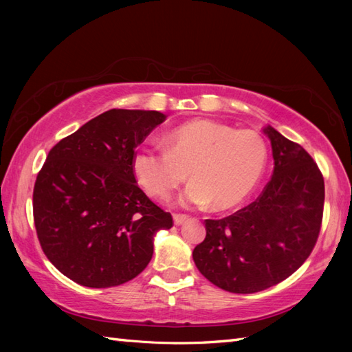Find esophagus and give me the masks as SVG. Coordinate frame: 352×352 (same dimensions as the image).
Masks as SVG:
<instances>
[{"label": "esophagus", "mask_w": 352, "mask_h": 352, "mask_svg": "<svg viewBox=\"0 0 352 352\" xmlns=\"http://www.w3.org/2000/svg\"><path fill=\"white\" fill-rule=\"evenodd\" d=\"M189 216L188 214H180V213H174V223L175 226H182L183 222L188 221Z\"/></svg>", "instance_id": "obj_1"}]
</instances>
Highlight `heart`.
<instances>
[{"label":"heart","mask_w":352,"mask_h":352,"mask_svg":"<svg viewBox=\"0 0 352 352\" xmlns=\"http://www.w3.org/2000/svg\"><path fill=\"white\" fill-rule=\"evenodd\" d=\"M163 148L140 146L131 169L153 198H166L186 182L184 204L223 212L239 206L256 189L267 166V145L258 133L234 130L212 119H193L163 134Z\"/></svg>","instance_id":"heart-1"}]
</instances>
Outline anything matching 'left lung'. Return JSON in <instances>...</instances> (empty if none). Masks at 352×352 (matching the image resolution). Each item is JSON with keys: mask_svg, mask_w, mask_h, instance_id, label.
Masks as SVG:
<instances>
[{"mask_svg": "<svg viewBox=\"0 0 352 352\" xmlns=\"http://www.w3.org/2000/svg\"><path fill=\"white\" fill-rule=\"evenodd\" d=\"M274 174L260 197L222 219H206L192 256L206 278L231 294H254L286 280L315 248L322 226V172L305 149L272 126Z\"/></svg>", "mask_w": 352, "mask_h": 352, "instance_id": "8db88e82", "label": "left lung"}]
</instances>
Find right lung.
<instances>
[{"instance_id": "obj_1", "label": "right lung", "mask_w": 352, "mask_h": 352, "mask_svg": "<svg viewBox=\"0 0 352 352\" xmlns=\"http://www.w3.org/2000/svg\"><path fill=\"white\" fill-rule=\"evenodd\" d=\"M166 116L111 109L50 149L33 190L37 239L63 275L86 287H111L148 266L154 234L172 222L142 190L131 157Z\"/></svg>"}]
</instances>
